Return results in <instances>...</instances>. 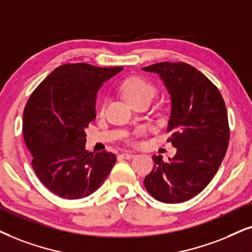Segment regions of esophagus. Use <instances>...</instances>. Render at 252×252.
Instances as JSON below:
<instances>
[{
    "mask_svg": "<svg viewBox=\"0 0 252 252\" xmlns=\"http://www.w3.org/2000/svg\"><path fill=\"white\" fill-rule=\"evenodd\" d=\"M121 157H123L124 159H131V158L135 157V155L129 154V152H124V154L121 155Z\"/></svg>",
    "mask_w": 252,
    "mask_h": 252,
    "instance_id": "esophagus-1",
    "label": "esophagus"
}]
</instances>
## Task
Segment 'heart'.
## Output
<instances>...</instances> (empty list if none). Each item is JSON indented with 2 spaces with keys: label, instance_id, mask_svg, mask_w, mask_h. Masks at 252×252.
Returning a JSON list of instances; mask_svg holds the SVG:
<instances>
[{
  "label": "heart",
  "instance_id": "obj_1",
  "mask_svg": "<svg viewBox=\"0 0 252 252\" xmlns=\"http://www.w3.org/2000/svg\"><path fill=\"white\" fill-rule=\"evenodd\" d=\"M123 96L130 104L137 101L154 98L156 95V87L151 82L139 76H132L126 79L122 85Z\"/></svg>",
  "mask_w": 252,
  "mask_h": 252
}]
</instances>
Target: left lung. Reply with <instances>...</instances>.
Masks as SVG:
<instances>
[{"label":"left lung","instance_id":"1","mask_svg":"<svg viewBox=\"0 0 252 252\" xmlns=\"http://www.w3.org/2000/svg\"><path fill=\"white\" fill-rule=\"evenodd\" d=\"M142 69L158 74L170 94L168 142L177 149L168 161L152 157L155 167L145 177V189L158 201H187L211 183L227 152L230 133L223 97L189 63L163 62Z\"/></svg>","mask_w":252,"mask_h":252}]
</instances>
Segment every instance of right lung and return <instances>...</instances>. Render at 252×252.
I'll list each match as a JSON object with an SVG mask.
<instances>
[{
    "label": "right lung",
    "instance_id": "right-lung-1",
    "mask_svg": "<svg viewBox=\"0 0 252 252\" xmlns=\"http://www.w3.org/2000/svg\"><path fill=\"white\" fill-rule=\"evenodd\" d=\"M123 67L86 63L57 67L34 89L23 113V136L44 186L63 199L91 195L106 180L116 156L86 150L98 89Z\"/></svg>",
    "mask_w": 252,
    "mask_h": 252
}]
</instances>
